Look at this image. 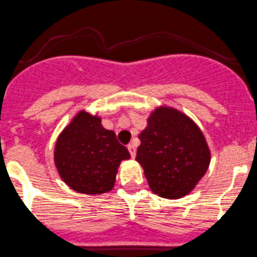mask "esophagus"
Wrapping results in <instances>:
<instances>
[{
  "mask_svg": "<svg viewBox=\"0 0 257 257\" xmlns=\"http://www.w3.org/2000/svg\"><path fill=\"white\" fill-rule=\"evenodd\" d=\"M127 149H128V151H130L131 156H133V158H135V155H136V145H135V144H128V145H127Z\"/></svg>",
  "mask_w": 257,
  "mask_h": 257,
  "instance_id": "obj_1",
  "label": "esophagus"
}]
</instances>
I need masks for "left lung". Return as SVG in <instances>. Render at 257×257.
<instances>
[{"label": "left lung", "instance_id": "left-lung-1", "mask_svg": "<svg viewBox=\"0 0 257 257\" xmlns=\"http://www.w3.org/2000/svg\"><path fill=\"white\" fill-rule=\"evenodd\" d=\"M139 135L136 160L153 193L167 199L189 194L204 177L211 150L204 134L189 116L161 104L150 111Z\"/></svg>", "mask_w": 257, "mask_h": 257}]
</instances>
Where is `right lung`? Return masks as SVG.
<instances>
[{
    "instance_id": "obj_1",
    "label": "right lung",
    "mask_w": 257,
    "mask_h": 257,
    "mask_svg": "<svg viewBox=\"0 0 257 257\" xmlns=\"http://www.w3.org/2000/svg\"><path fill=\"white\" fill-rule=\"evenodd\" d=\"M130 153L102 118L80 109L62 130L54 146V164L63 182L77 193L101 195L113 189L122 160Z\"/></svg>"
}]
</instances>
